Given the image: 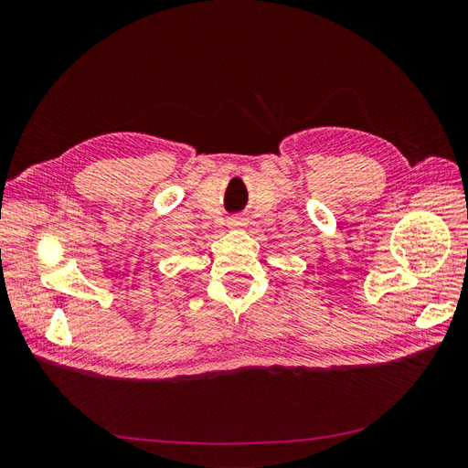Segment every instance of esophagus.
Instances as JSON below:
<instances>
[{
    "label": "esophagus",
    "instance_id": "esophagus-1",
    "mask_svg": "<svg viewBox=\"0 0 468 468\" xmlns=\"http://www.w3.org/2000/svg\"><path fill=\"white\" fill-rule=\"evenodd\" d=\"M248 224V220L242 217V215H234L229 218V226L230 229H244V226Z\"/></svg>",
    "mask_w": 468,
    "mask_h": 468
}]
</instances>
